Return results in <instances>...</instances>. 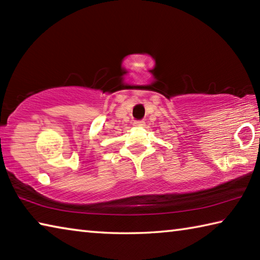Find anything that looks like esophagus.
Returning <instances> with one entry per match:
<instances>
[{"mask_svg": "<svg viewBox=\"0 0 260 260\" xmlns=\"http://www.w3.org/2000/svg\"><path fill=\"white\" fill-rule=\"evenodd\" d=\"M133 126L134 127H138V128H141V127L146 126V122H144V121H134Z\"/></svg>", "mask_w": 260, "mask_h": 260, "instance_id": "obj_1", "label": "esophagus"}]
</instances>
